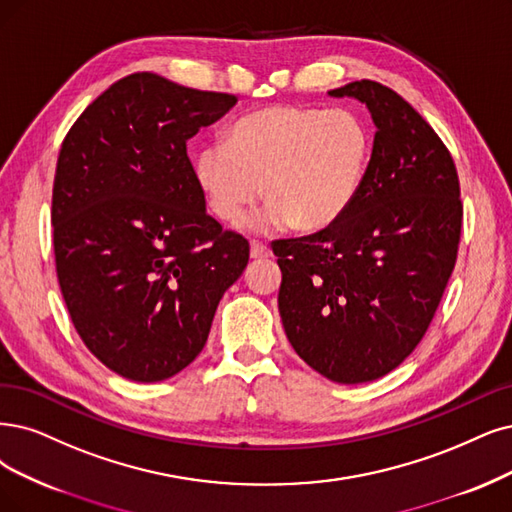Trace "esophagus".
<instances>
[{
	"instance_id": "esophagus-1",
	"label": "esophagus",
	"mask_w": 512,
	"mask_h": 512,
	"mask_svg": "<svg viewBox=\"0 0 512 512\" xmlns=\"http://www.w3.org/2000/svg\"><path fill=\"white\" fill-rule=\"evenodd\" d=\"M268 257H272V251L268 249V246L253 240L251 242V259H268Z\"/></svg>"
}]
</instances>
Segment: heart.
<instances>
[{
  "label": "heart",
  "mask_w": 512,
  "mask_h": 512,
  "mask_svg": "<svg viewBox=\"0 0 512 512\" xmlns=\"http://www.w3.org/2000/svg\"><path fill=\"white\" fill-rule=\"evenodd\" d=\"M371 132L350 109L274 105L246 113L196 156V181L217 219L238 223L263 196L255 230L289 223L320 232L342 219L361 194Z\"/></svg>",
  "instance_id": "obj_1"
}]
</instances>
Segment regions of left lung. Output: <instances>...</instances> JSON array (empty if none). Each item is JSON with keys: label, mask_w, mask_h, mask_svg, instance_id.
Instances as JSON below:
<instances>
[{"label": "left lung", "mask_w": 512, "mask_h": 512, "mask_svg": "<svg viewBox=\"0 0 512 512\" xmlns=\"http://www.w3.org/2000/svg\"><path fill=\"white\" fill-rule=\"evenodd\" d=\"M329 97L367 105L377 128L348 213L312 236L272 242L278 310L295 352L337 384L390 373L422 342L456 266V164L401 94L361 80Z\"/></svg>", "instance_id": "1"}]
</instances>
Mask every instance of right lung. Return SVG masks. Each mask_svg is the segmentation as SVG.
I'll use <instances>...</instances> for the list:
<instances>
[{
  "label": "right lung",
  "mask_w": 512,
  "mask_h": 512,
  "mask_svg": "<svg viewBox=\"0 0 512 512\" xmlns=\"http://www.w3.org/2000/svg\"><path fill=\"white\" fill-rule=\"evenodd\" d=\"M139 71L69 128L52 189L56 276L88 350L132 382H162L202 352L249 242L206 213L187 141L236 105Z\"/></svg>",
  "instance_id": "right-lung-1"
}]
</instances>
